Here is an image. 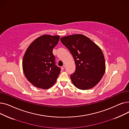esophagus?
I'll list each match as a JSON object with an SVG mask.
<instances>
[{
    "label": "esophagus",
    "mask_w": 129,
    "mask_h": 129,
    "mask_svg": "<svg viewBox=\"0 0 129 129\" xmlns=\"http://www.w3.org/2000/svg\"><path fill=\"white\" fill-rule=\"evenodd\" d=\"M65 67H66V66L65 65H64L62 67H61V69H62V70H64L65 69Z\"/></svg>",
    "instance_id": "1"
}]
</instances>
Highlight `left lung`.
<instances>
[{
    "instance_id": "left-lung-1",
    "label": "left lung",
    "mask_w": 129,
    "mask_h": 129,
    "mask_svg": "<svg viewBox=\"0 0 129 129\" xmlns=\"http://www.w3.org/2000/svg\"><path fill=\"white\" fill-rule=\"evenodd\" d=\"M75 60L76 70L70 75L72 82L79 89L87 90L95 86L106 70L105 60L100 47L83 35L60 38Z\"/></svg>"
}]
</instances>
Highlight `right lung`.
Returning <instances> with one entry per match:
<instances>
[{
    "label": "right lung",
    "instance_id": "right-lung-1",
    "mask_svg": "<svg viewBox=\"0 0 129 129\" xmlns=\"http://www.w3.org/2000/svg\"><path fill=\"white\" fill-rule=\"evenodd\" d=\"M59 36L43 35L36 39L26 50L22 60L24 75L34 86L48 89L56 82L60 67L55 65L53 50L58 43Z\"/></svg>",
    "mask_w": 129,
    "mask_h": 129
}]
</instances>
